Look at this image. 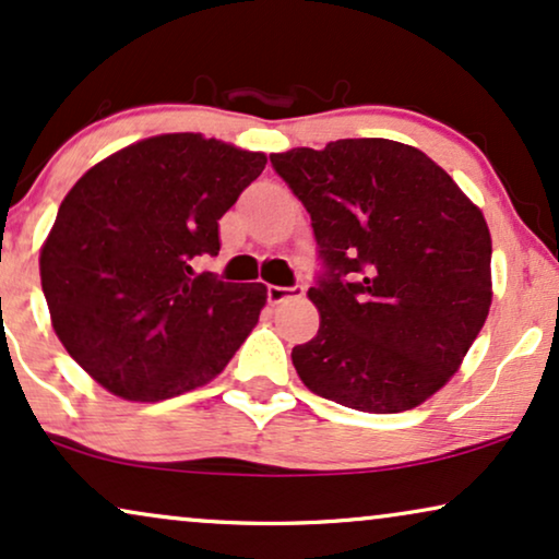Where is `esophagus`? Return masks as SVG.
Here are the masks:
<instances>
[{"instance_id": "1", "label": "esophagus", "mask_w": 559, "mask_h": 559, "mask_svg": "<svg viewBox=\"0 0 559 559\" xmlns=\"http://www.w3.org/2000/svg\"><path fill=\"white\" fill-rule=\"evenodd\" d=\"M296 296H304V286H267V301L284 304L288 299H296Z\"/></svg>"}]
</instances>
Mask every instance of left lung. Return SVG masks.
Instances as JSON below:
<instances>
[{"mask_svg":"<svg viewBox=\"0 0 559 559\" xmlns=\"http://www.w3.org/2000/svg\"><path fill=\"white\" fill-rule=\"evenodd\" d=\"M271 163L307 206L319 332L292 353L309 391L399 414L460 368L490 309L483 212L435 160L383 138L294 147Z\"/></svg>","mask_w":559,"mask_h":559,"instance_id":"obj_1","label":"left lung"}]
</instances>
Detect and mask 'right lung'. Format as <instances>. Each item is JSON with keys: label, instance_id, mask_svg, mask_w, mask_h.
Wrapping results in <instances>:
<instances>
[{"label": "right lung", "instance_id": "right-lung-1", "mask_svg": "<svg viewBox=\"0 0 559 559\" xmlns=\"http://www.w3.org/2000/svg\"><path fill=\"white\" fill-rule=\"evenodd\" d=\"M263 153L174 132L109 155L66 193L40 250L50 322L69 355L128 401L217 378L265 307L263 284L193 263L219 252V219L263 174Z\"/></svg>", "mask_w": 559, "mask_h": 559}]
</instances>
